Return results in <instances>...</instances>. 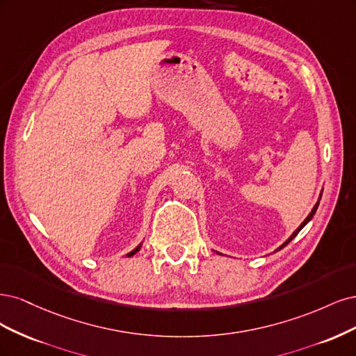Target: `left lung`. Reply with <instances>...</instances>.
Returning a JSON list of instances; mask_svg holds the SVG:
<instances>
[{
  "label": "left lung",
  "mask_w": 356,
  "mask_h": 356,
  "mask_svg": "<svg viewBox=\"0 0 356 356\" xmlns=\"http://www.w3.org/2000/svg\"><path fill=\"white\" fill-rule=\"evenodd\" d=\"M318 205H319V201H318V202H316V204H315V207H314V210H312V211H311V214H309V216H307V217H306V219H305V222H303V223H302V225H300V226H299V227H297V229H296V231H294V234H293V235H291V236H290V238H289V239H286V241H285V243H284V244H282V245H281V247H280V248H278V250H281V248H284V247H285V245H286V244H289V243H290V241H291V239H293V238H294V236H296V235H297V234H299V232H300V231H302V229H303V227H305V226H306V223H307V222H309V220H311V219H312V217H314V214H315V213H316V209H318Z\"/></svg>",
  "instance_id": "8db88e82"
}]
</instances>
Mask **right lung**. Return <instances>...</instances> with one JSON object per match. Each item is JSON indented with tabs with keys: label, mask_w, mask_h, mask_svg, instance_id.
<instances>
[{
	"label": "right lung",
	"mask_w": 356,
	"mask_h": 356,
	"mask_svg": "<svg viewBox=\"0 0 356 356\" xmlns=\"http://www.w3.org/2000/svg\"><path fill=\"white\" fill-rule=\"evenodd\" d=\"M139 248H140V245H139V247H137V248H134V250H133V251H131V253H129V254H127V256H129V257H130V256H133V254H136V253H137V251H139Z\"/></svg>",
	"instance_id": "add662e5"
}]
</instances>
